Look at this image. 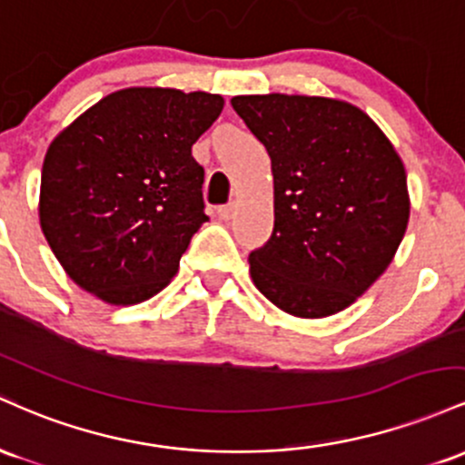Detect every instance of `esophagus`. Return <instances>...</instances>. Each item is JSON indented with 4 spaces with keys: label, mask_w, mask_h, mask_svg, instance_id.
Listing matches in <instances>:
<instances>
[{
    "label": "esophagus",
    "mask_w": 465,
    "mask_h": 465,
    "mask_svg": "<svg viewBox=\"0 0 465 465\" xmlns=\"http://www.w3.org/2000/svg\"><path fill=\"white\" fill-rule=\"evenodd\" d=\"M217 215L223 219V222H226V219H231L232 215H234V204H223V206H219L217 208Z\"/></svg>",
    "instance_id": "34e87169"
}]
</instances>
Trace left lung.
Returning a JSON list of instances; mask_svg holds the SVG:
<instances>
[{"instance_id": "1", "label": "left lung", "mask_w": 465, "mask_h": 465, "mask_svg": "<svg viewBox=\"0 0 465 465\" xmlns=\"http://www.w3.org/2000/svg\"><path fill=\"white\" fill-rule=\"evenodd\" d=\"M268 149L274 231L250 252V276L301 318L345 310L389 268L409 223L406 171L362 109L322 96H234Z\"/></svg>"}]
</instances>
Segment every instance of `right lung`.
<instances>
[{
  "instance_id": "obj_1",
  "label": "right lung",
  "mask_w": 465,
  "mask_h": 465,
  "mask_svg": "<svg viewBox=\"0 0 465 465\" xmlns=\"http://www.w3.org/2000/svg\"><path fill=\"white\" fill-rule=\"evenodd\" d=\"M222 109L219 94L129 87L52 140L41 231L76 285L112 305L147 301L169 285L208 222L204 169L191 147Z\"/></svg>"
}]
</instances>
